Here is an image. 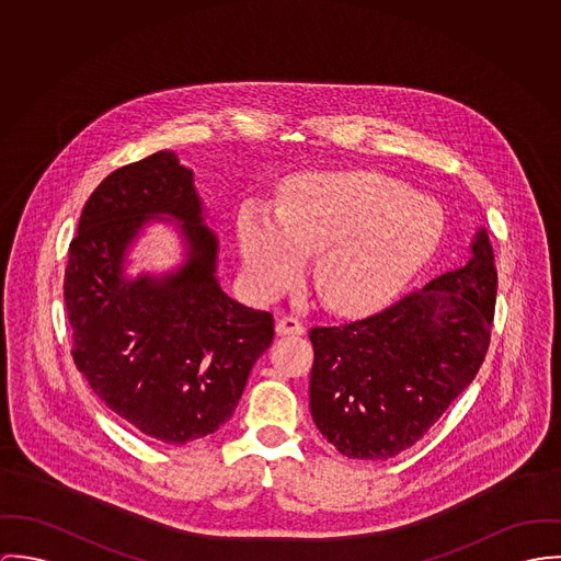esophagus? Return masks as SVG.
<instances>
[{"label":"esophagus","instance_id":"34e87169","mask_svg":"<svg viewBox=\"0 0 561 561\" xmlns=\"http://www.w3.org/2000/svg\"><path fill=\"white\" fill-rule=\"evenodd\" d=\"M275 331H277V335H301L306 331V327L295 316H282L275 322Z\"/></svg>","mask_w":561,"mask_h":561}]
</instances>
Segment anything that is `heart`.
I'll return each instance as SVG.
<instances>
[{"label":"heart","instance_id":"1","mask_svg":"<svg viewBox=\"0 0 561 561\" xmlns=\"http://www.w3.org/2000/svg\"><path fill=\"white\" fill-rule=\"evenodd\" d=\"M445 213L435 197L385 174L353 170L295 176L282 213L250 204L239 217V245L251 286L275 297L316 257V290L342 313H364L391 299L436 250Z\"/></svg>","mask_w":561,"mask_h":561}]
</instances>
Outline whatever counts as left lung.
Returning a JSON list of instances; mask_svg holds the SVG:
<instances>
[{
	"label": "left lung",
	"mask_w": 561,
	"mask_h": 561,
	"mask_svg": "<svg viewBox=\"0 0 561 561\" xmlns=\"http://www.w3.org/2000/svg\"><path fill=\"white\" fill-rule=\"evenodd\" d=\"M495 297V255L480 228L465 266L364 320L313 327L316 428L357 460H387L417 443L480 370Z\"/></svg>",
	"instance_id": "obj_1"
}]
</instances>
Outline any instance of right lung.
<instances>
[{"mask_svg":"<svg viewBox=\"0 0 561 561\" xmlns=\"http://www.w3.org/2000/svg\"><path fill=\"white\" fill-rule=\"evenodd\" d=\"M172 218L186 262L128 280L125 257L138 232ZM217 250L193 172L170 150L112 172L94 188L68 248L64 304L75 366L118 417L163 443L185 445L219 431L273 342V316L221 290Z\"/></svg>","mask_w":561,"mask_h":561,"instance_id":"obj_1","label":"right lung"}]
</instances>
